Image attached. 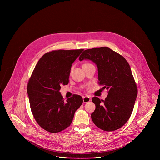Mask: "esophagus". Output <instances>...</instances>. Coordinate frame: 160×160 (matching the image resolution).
Wrapping results in <instances>:
<instances>
[{
	"instance_id": "obj_1",
	"label": "esophagus",
	"mask_w": 160,
	"mask_h": 160,
	"mask_svg": "<svg viewBox=\"0 0 160 160\" xmlns=\"http://www.w3.org/2000/svg\"><path fill=\"white\" fill-rule=\"evenodd\" d=\"M91 100V98L88 96H84L83 97V101L84 103H87L88 102L90 101Z\"/></svg>"
}]
</instances>
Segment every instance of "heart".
Masks as SVG:
<instances>
[{
	"label": "heart",
	"mask_w": 160,
	"mask_h": 160,
	"mask_svg": "<svg viewBox=\"0 0 160 160\" xmlns=\"http://www.w3.org/2000/svg\"><path fill=\"white\" fill-rule=\"evenodd\" d=\"M88 64H90V63H85V64H84V65H88Z\"/></svg>",
	"instance_id": "heart-1"
}]
</instances>
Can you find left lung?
<instances>
[{
    "mask_svg": "<svg viewBox=\"0 0 160 160\" xmlns=\"http://www.w3.org/2000/svg\"><path fill=\"white\" fill-rule=\"evenodd\" d=\"M89 59L98 67V83L106 88L104 100L92 98L95 110L92 121L102 130L112 131L124 125L132 112L137 96V86L129 63L110 48L102 47L84 50L79 60Z\"/></svg>",
    "mask_w": 160,
    "mask_h": 160,
    "instance_id": "8db88e82",
    "label": "left lung"
}]
</instances>
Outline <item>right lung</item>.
Listing matches in <instances>:
<instances>
[{
    "label": "right lung",
    "instance_id": "obj_1",
    "mask_svg": "<svg viewBox=\"0 0 160 160\" xmlns=\"http://www.w3.org/2000/svg\"><path fill=\"white\" fill-rule=\"evenodd\" d=\"M83 49L53 50L44 54L37 63L29 80L27 91L31 111L38 125L57 133L72 121L83 98L73 95L65 101L61 86L67 85L72 63Z\"/></svg>",
    "mask_w": 160,
    "mask_h": 160
}]
</instances>
